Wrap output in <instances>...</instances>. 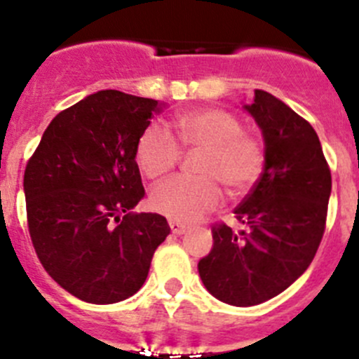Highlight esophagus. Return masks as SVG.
I'll return each instance as SVG.
<instances>
[{"label": "esophagus", "instance_id": "34e87169", "mask_svg": "<svg viewBox=\"0 0 359 359\" xmlns=\"http://www.w3.org/2000/svg\"><path fill=\"white\" fill-rule=\"evenodd\" d=\"M170 229H172V233H175V236H182V233L189 230V226L180 223V221H170Z\"/></svg>", "mask_w": 359, "mask_h": 359}]
</instances>
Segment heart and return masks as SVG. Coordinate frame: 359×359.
I'll return each mask as SVG.
<instances>
[{
    "instance_id": "1",
    "label": "heart",
    "mask_w": 359,
    "mask_h": 359,
    "mask_svg": "<svg viewBox=\"0 0 359 359\" xmlns=\"http://www.w3.org/2000/svg\"><path fill=\"white\" fill-rule=\"evenodd\" d=\"M175 136L161 126H149L136 142V161L150 179H159L179 164L182 149H202L198 173L203 177H173L154 187V210L173 221H196L223 200V186L243 195L255 186L264 170V145L243 130L233 113L219 108L182 113L173 122ZM177 141L180 142L176 143Z\"/></svg>"
}]
</instances>
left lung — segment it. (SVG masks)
I'll list each match as a JSON object with an SVG mask.
<instances>
[{
	"instance_id": "1",
	"label": "left lung",
	"mask_w": 359,
	"mask_h": 359,
	"mask_svg": "<svg viewBox=\"0 0 359 359\" xmlns=\"http://www.w3.org/2000/svg\"><path fill=\"white\" fill-rule=\"evenodd\" d=\"M264 136V172L236 207L246 226H212L198 262L205 289L232 306H253L290 287L311 264L326 229L331 172L313 127L264 90L244 106Z\"/></svg>"
}]
</instances>
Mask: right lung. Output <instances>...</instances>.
Returning a JSON list of instances; mask_svg holds the SVG:
<instances>
[{
  "instance_id": "right-lung-1",
  "label": "right lung",
  "mask_w": 359,
  "mask_h": 359,
  "mask_svg": "<svg viewBox=\"0 0 359 359\" xmlns=\"http://www.w3.org/2000/svg\"><path fill=\"white\" fill-rule=\"evenodd\" d=\"M163 104L100 90L60 111L25 170L28 230L40 264L78 299L111 304L138 292L166 217L130 212L145 196L136 142Z\"/></svg>"
}]
</instances>
